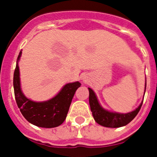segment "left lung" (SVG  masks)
Here are the masks:
<instances>
[{"label":"left lung","mask_w":157,"mask_h":157,"mask_svg":"<svg viewBox=\"0 0 157 157\" xmlns=\"http://www.w3.org/2000/svg\"><path fill=\"white\" fill-rule=\"evenodd\" d=\"M146 88V83H145ZM90 96H89V102L90 106L91 112H92L94 119L98 124L105 127H111V128H116L121 127L128 124L130 121H132L138 113L139 112L141 107L143 101H141L139 106L132 112L128 113H118V112H112L103 109L100 105L98 98L95 93L92 89L88 88Z\"/></svg>","instance_id":"1"}]
</instances>
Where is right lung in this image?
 Segmentation results:
<instances>
[{
    "instance_id": "1",
    "label": "right lung",
    "mask_w": 157,
    "mask_h": 157,
    "mask_svg": "<svg viewBox=\"0 0 157 157\" xmlns=\"http://www.w3.org/2000/svg\"><path fill=\"white\" fill-rule=\"evenodd\" d=\"M22 52L18 56L16 69L14 71L13 86L16 104L22 115L29 123L39 127L52 128L61 125L65 120L71 103L72 98L79 82L67 83L52 99L42 102H36L25 97L21 90L19 78V62Z\"/></svg>"
}]
</instances>
